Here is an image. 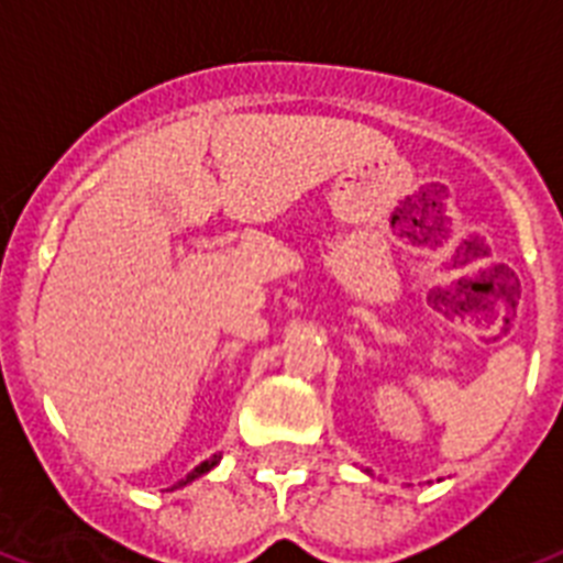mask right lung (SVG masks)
I'll return each instance as SVG.
<instances>
[{"mask_svg": "<svg viewBox=\"0 0 563 563\" xmlns=\"http://www.w3.org/2000/svg\"><path fill=\"white\" fill-rule=\"evenodd\" d=\"M216 463H218V454H216V457H209V460H203L201 466H195V468H192V472H189V475H187V477H184V481H180V483H178V486H187V483H192V481H195V477H201V475H207L209 468L216 466ZM178 486H175V489H178Z\"/></svg>", "mask_w": 563, "mask_h": 563, "instance_id": "right-lung-1", "label": "right lung"}]
</instances>
